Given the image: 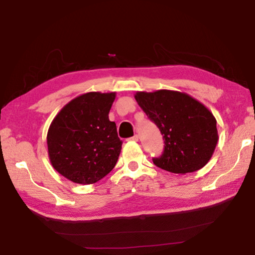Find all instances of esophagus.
Instances as JSON below:
<instances>
[{
  "label": "esophagus",
  "instance_id": "esophagus-1",
  "mask_svg": "<svg viewBox=\"0 0 255 255\" xmlns=\"http://www.w3.org/2000/svg\"><path fill=\"white\" fill-rule=\"evenodd\" d=\"M129 139L132 140V141H138V139H139V137H138V135H135V136H132L131 138H129Z\"/></svg>",
  "mask_w": 255,
  "mask_h": 255
}]
</instances>
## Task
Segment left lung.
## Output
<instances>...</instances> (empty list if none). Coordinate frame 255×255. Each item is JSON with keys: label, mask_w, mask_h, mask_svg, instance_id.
I'll return each mask as SVG.
<instances>
[{"label": "left lung", "mask_w": 255, "mask_h": 255, "mask_svg": "<svg viewBox=\"0 0 255 255\" xmlns=\"http://www.w3.org/2000/svg\"><path fill=\"white\" fill-rule=\"evenodd\" d=\"M135 99L164 138V152L153 158L156 166L175 174L191 173L210 161L218 141L216 118L189 94L172 90L138 91Z\"/></svg>", "instance_id": "left-lung-1"}]
</instances>
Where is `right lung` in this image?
Returning <instances> with one entry per match:
<instances>
[{
	"mask_svg": "<svg viewBox=\"0 0 255 255\" xmlns=\"http://www.w3.org/2000/svg\"><path fill=\"white\" fill-rule=\"evenodd\" d=\"M116 92H88L64 106L47 132L49 161L64 178L92 184L111 172L122 152L117 127L109 120Z\"/></svg>",
	"mask_w": 255,
	"mask_h": 255,
	"instance_id": "right-lung-1",
	"label": "right lung"
}]
</instances>
